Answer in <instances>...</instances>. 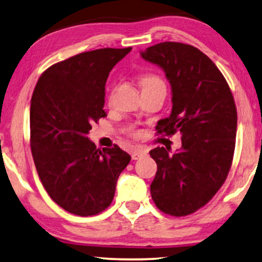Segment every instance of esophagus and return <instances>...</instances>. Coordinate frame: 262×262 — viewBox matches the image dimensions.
I'll return each instance as SVG.
<instances>
[{
  "mask_svg": "<svg viewBox=\"0 0 262 262\" xmlns=\"http://www.w3.org/2000/svg\"><path fill=\"white\" fill-rule=\"evenodd\" d=\"M147 154L146 150L143 149H135L133 150L132 152V159L133 160H138V159H141V158H143Z\"/></svg>",
  "mask_w": 262,
  "mask_h": 262,
  "instance_id": "34e87169",
  "label": "esophagus"
}]
</instances>
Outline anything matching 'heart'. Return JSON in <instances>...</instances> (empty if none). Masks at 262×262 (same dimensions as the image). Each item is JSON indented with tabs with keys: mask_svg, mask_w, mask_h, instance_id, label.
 Returning a JSON list of instances; mask_svg holds the SVG:
<instances>
[{
	"mask_svg": "<svg viewBox=\"0 0 262 262\" xmlns=\"http://www.w3.org/2000/svg\"><path fill=\"white\" fill-rule=\"evenodd\" d=\"M140 84H141L142 89H146V88L164 85V82L161 80L159 76L153 75V73H147V75H143L141 78H140ZM112 96L113 94L109 96V101H112ZM134 134H138V132H134Z\"/></svg>",
	"mask_w": 262,
	"mask_h": 262,
	"instance_id": "b5f03b06",
	"label": "heart"
}]
</instances>
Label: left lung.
<instances>
[{
  "label": "left lung",
  "instance_id": "1",
  "mask_svg": "<svg viewBox=\"0 0 262 262\" xmlns=\"http://www.w3.org/2000/svg\"><path fill=\"white\" fill-rule=\"evenodd\" d=\"M141 57L164 70L172 89V112L157 124L159 134H182V148L149 152L158 169L150 184L157 208L171 216L204 206L226 182L236 139L237 112L226 78L196 47L165 41Z\"/></svg>",
  "mask_w": 262,
  "mask_h": 262
}]
</instances>
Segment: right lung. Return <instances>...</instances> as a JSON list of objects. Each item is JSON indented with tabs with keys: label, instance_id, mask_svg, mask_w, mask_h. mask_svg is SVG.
I'll return each mask as SVG.
<instances>
[{
	"label": "right lung",
	"instance_id": "1",
	"mask_svg": "<svg viewBox=\"0 0 262 262\" xmlns=\"http://www.w3.org/2000/svg\"><path fill=\"white\" fill-rule=\"evenodd\" d=\"M83 52L42 72L31 99V149L50 197L66 211L93 216L112 204L119 176L130 156L114 145L96 148L88 134L106 116L104 86L112 69L130 52Z\"/></svg>",
	"mask_w": 262,
	"mask_h": 262
}]
</instances>
